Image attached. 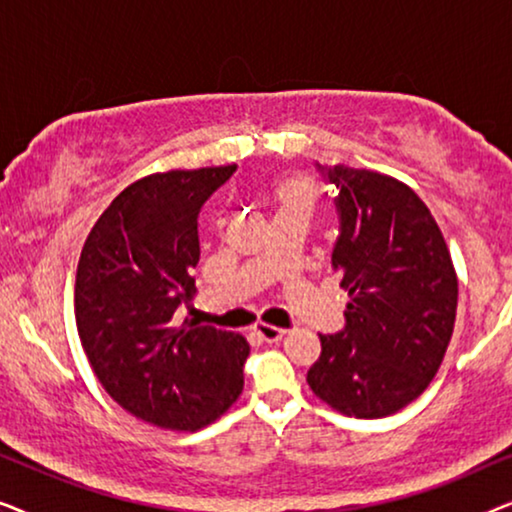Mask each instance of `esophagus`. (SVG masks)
I'll use <instances>...</instances> for the list:
<instances>
[{"instance_id":"obj_1","label":"esophagus","mask_w":512,"mask_h":512,"mask_svg":"<svg viewBox=\"0 0 512 512\" xmlns=\"http://www.w3.org/2000/svg\"><path fill=\"white\" fill-rule=\"evenodd\" d=\"M254 331L258 333V338L265 340V342H277V340H282L284 335H286L284 328H277V326H272V324H263V321H258V324L254 326Z\"/></svg>"}]
</instances>
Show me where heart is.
Returning <instances> with one entry per match:
<instances>
[{
    "instance_id": "1",
    "label": "heart",
    "mask_w": 512,
    "mask_h": 512,
    "mask_svg": "<svg viewBox=\"0 0 512 512\" xmlns=\"http://www.w3.org/2000/svg\"><path fill=\"white\" fill-rule=\"evenodd\" d=\"M270 200L275 205V219H279V216H303V219H310L321 202V186L312 174H284V177L272 181Z\"/></svg>"
}]
</instances>
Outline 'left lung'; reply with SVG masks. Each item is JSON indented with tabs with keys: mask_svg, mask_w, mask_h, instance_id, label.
<instances>
[{
	"mask_svg": "<svg viewBox=\"0 0 512 512\" xmlns=\"http://www.w3.org/2000/svg\"><path fill=\"white\" fill-rule=\"evenodd\" d=\"M338 188L333 270L347 324L319 335L307 384L347 417L380 419L422 396L457 319L459 282L436 219L408 184L347 165L319 167Z\"/></svg>",
	"mask_w": 512,
	"mask_h": 512,
	"instance_id": "8db88e82",
	"label": "left lung"
}]
</instances>
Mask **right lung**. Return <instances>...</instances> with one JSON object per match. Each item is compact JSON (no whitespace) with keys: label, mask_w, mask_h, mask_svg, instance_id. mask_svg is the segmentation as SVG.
I'll return each instance as SVG.
<instances>
[{"label":"right lung","mask_w":512,"mask_h":512,"mask_svg":"<svg viewBox=\"0 0 512 512\" xmlns=\"http://www.w3.org/2000/svg\"><path fill=\"white\" fill-rule=\"evenodd\" d=\"M235 165L170 170L135 181L86 237L74 286L79 338L107 394L160 429L198 431L244 387L240 333L177 324L195 296L198 214Z\"/></svg>","instance_id":"obj_1"}]
</instances>
